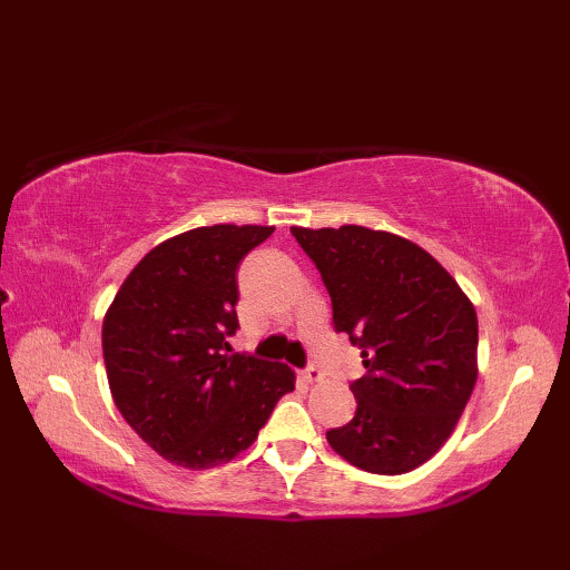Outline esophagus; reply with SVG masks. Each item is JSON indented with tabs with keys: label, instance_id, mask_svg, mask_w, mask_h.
I'll return each instance as SVG.
<instances>
[{
	"label": "esophagus",
	"instance_id": "esophagus-1",
	"mask_svg": "<svg viewBox=\"0 0 570 570\" xmlns=\"http://www.w3.org/2000/svg\"><path fill=\"white\" fill-rule=\"evenodd\" d=\"M301 377H304L308 384H313V382H321L323 380V372L316 365H308L304 372H301Z\"/></svg>",
	"mask_w": 570,
	"mask_h": 570
}]
</instances>
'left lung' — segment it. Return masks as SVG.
Returning <instances> with one entry per match:
<instances>
[{
    "label": "left lung",
    "mask_w": 570,
    "mask_h": 570,
    "mask_svg": "<svg viewBox=\"0 0 570 570\" xmlns=\"http://www.w3.org/2000/svg\"><path fill=\"white\" fill-rule=\"evenodd\" d=\"M318 266L333 325L362 347L357 411L325 433L350 465L402 475L439 453L478 380V316L426 249L360 225L292 227Z\"/></svg>",
    "instance_id": "left-lung-1"
}]
</instances>
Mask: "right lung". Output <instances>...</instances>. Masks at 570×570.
<instances>
[{
  "label": "right lung",
  "mask_w": 570,
  "mask_h": 570,
  "mask_svg": "<svg viewBox=\"0 0 570 570\" xmlns=\"http://www.w3.org/2000/svg\"><path fill=\"white\" fill-rule=\"evenodd\" d=\"M272 233L213 225L166 239L129 272L105 313L102 355L115 404L168 463H227L294 392L292 367L229 355L227 343L239 328L237 266Z\"/></svg>",
  "instance_id": "1"
}]
</instances>
